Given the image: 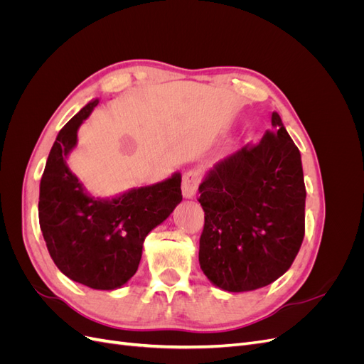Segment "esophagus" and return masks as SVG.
I'll return each instance as SVG.
<instances>
[{
	"mask_svg": "<svg viewBox=\"0 0 364 364\" xmlns=\"http://www.w3.org/2000/svg\"><path fill=\"white\" fill-rule=\"evenodd\" d=\"M200 183V173L197 170H190L188 173L183 174L182 179V194L185 199H193L199 188Z\"/></svg>",
	"mask_w": 364,
	"mask_h": 364,
	"instance_id": "esophagus-1",
	"label": "esophagus"
}]
</instances>
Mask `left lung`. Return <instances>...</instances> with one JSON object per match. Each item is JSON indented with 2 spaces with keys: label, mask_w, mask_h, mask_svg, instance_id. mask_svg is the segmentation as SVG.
<instances>
[{
  "label": "left lung",
  "mask_w": 364,
  "mask_h": 364,
  "mask_svg": "<svg viewBox=\"0 0 364 364\" xmlns=\"http://www.w3.org/2000/svg\"><path fill=\"white\" fill-rule=\"evenodd\" d=\"M199 262L225 291H252L290 269L305 234L301 151L278 112L272 130L206 171Z\"/></svg>",
  "instance_id": "left-lung-1"
}]
</instances>
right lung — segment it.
I'll use <instances>...</instances> for the list:
<instances>
[{
    "mask_svg": "<svg viewBox=\"0 0 364 364\" xmlns=\"http://www.w3.org/2000/svg\"><path fill=\"white\" fill-rule=\"evenodd\" d=\"M98 102L82 107L58 134L41 179L38 211L47 249L65 277L94 290H115L136 273L150 230L182 202V176L176 171L107 199L87 193L67 159Z\"/></svg>",
    "mask_w": 364,
    "mask_h": 364,
    "instance_id": "obj_1",
    "label": "right lung"
}]
</instances>
